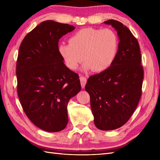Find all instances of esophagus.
Listing matches in <instances>:
<instances>
[{"label": "esophagus", "instance_id": "esophagus-1", "mask_svg": "<svg viewBox=\"0 0 160 160\" xmlns=\"http://www.w3.org/2000/svg\"><path fill=\"white\" fill-rule=\"evenodd\" d=\"M80 83H81V87H82V89H84V87H85V84L87 83V78L84 76H80Z\"/></svg>", "mask_w": 160, "mask_h": 160}]
</instances>
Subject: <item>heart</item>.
<instances>
[{
	"instance_id": "1",
	"label": "heart",
	"mask_w": 160,
	"mask_h": 160,
	"mask_svg": "<svg viewBox=\"0 0 160 160\" xmlns=\"http://www.w3.org/2000/svg\"><path fill=\"white\" fill-rule=\"evenodd\" d=\"M69 42L60 44L58 49L71 70H76L84 60L83 71L102 72L112 65L117 55L118 37L109 29H82L69 37Z\"/></svg>"
}]
</instances>
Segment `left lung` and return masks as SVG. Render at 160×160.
Listing matches in <instances>:
<instances>
[{
    "mask_svg": "<svg viewBox=\"0 0 160 160\" xmlns=\"http://www.w3.org/2000/svg\"><path fill=\"white\" fill-rule=\"evenodd\" d=\"M104 23L117 32L120 40L117 55L108 69L89 78L85 90L90 96L96 127L111 131L127 123L136 108L144 71L140 46L130 30L115 20Z\"/></svg>",
    "mask_w": 160,
    "mask_h": 160,
    "instance_id": "8db88e82",
    "label": "left lung"
}]
</instances>
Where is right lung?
I'll use <instances>...</instances> for the list:
<instances>
[{"label":"right lung","instance_id":"add662e5","mask_svg":"<svg viewBox=\"0 0 160 160\" xmlns=\"http://www.w3.org/2000/svg\"><path fill=\"white\" fill-rule=\"evenodd\" d=\"M75 27L46 20L20 44L16 64L17 91L27 116L37 127L58 132L66 127L67 104L81 90L78 75L64 63L58 41Z\"/></svg>","mask_w":160,"mask_h":160}]
</instances>
